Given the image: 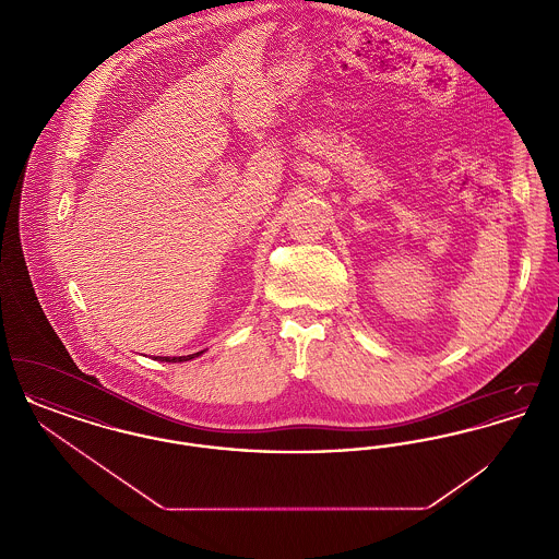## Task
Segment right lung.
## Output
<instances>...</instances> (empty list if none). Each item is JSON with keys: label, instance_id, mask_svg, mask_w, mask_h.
<instances>
[{"label": "right lung", "instance_id": "obj_1", "mask_svg": "<svg viewBox=\"0 0 559 559\" xmlns=\"http://www.w3.org/2000/svg\"><path fill=\"white\" fill-rule=\"evenodd\" d=\"M203 352H197V354H188V356H157V360H165V362H185V360H192V358H197V356H201Z\"/></svg>", "mask_w": 559, "mask_h": 559}]
</instances>
